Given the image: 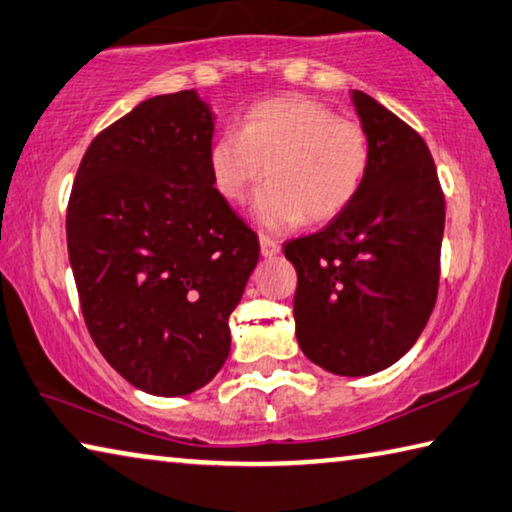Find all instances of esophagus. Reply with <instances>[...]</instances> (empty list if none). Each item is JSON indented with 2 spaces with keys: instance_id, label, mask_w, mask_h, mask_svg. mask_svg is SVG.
<instances>
[{
  "instance_id": "1",
  "label": "esophagus",
  "mask_w": 512,
  "mask_h": 512,
  "mask_svg": "<svg viewBox=\"0 0 512 512\" xmlns=\"http://www.w3.org/2000/svg\"><path fill=\"white\" fill-rule=\"evenodd\" d=\"M259 250H262L264 257H273L280 253V243L271 237H266V234H262V237H259Z\"/></svg>"
}]
</instances>
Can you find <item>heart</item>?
<instances>
[{
    "instance_id": "heart-1",
    "label": "heart",
    "mask_w": 512,
    "mask_h": 512,
    "mask_svg": "<svg viewBox=\"0 0 512 512\" xmlns=\"http://www.w3.org/2000/svg\"><path fill=\"white\" fill-rule=\"evenodd\" d=\"M255 218L269 230H289L305 218L330 221L360 196L371 168L364 129L307 97L259 102L209 143L214 191L239 205L262 180Z\"/></svg>"
}]
</instances>
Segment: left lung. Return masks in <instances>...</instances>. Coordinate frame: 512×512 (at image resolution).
Wrapping results in <instances>:
<instances>
[{
	"mask_svg": "<svg viewBox=\"0 0 512 512\" xmlns=\"http://www.w3.org/2000/svg\"><path fill=\"white\" fill-rule=\"evenodd\" d=\"M369 136L360 196L321 232L285 243L296 266V337L337 376L394 364L426 328L440 285L444 193L421 136L373 97L353 91Z\"/></svg>",
	"mask_w": 512,
	"mask_h": 512,
	"instance_id": "obj_1",
	"label": "left lung"
}]
</instances>
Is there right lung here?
<instances>
[{
  "instance_id": "1",
  "label": "right lung",
  "mask_w": 512,
  "mask_h": 512,
  "mask_svg": "<svg viewBox=\"0 0 512 512\" xmlns=\"http://www.w3.org/2000/svg\"><path fill=\"white\" fill-rule=\"evenodd\" d=\"M214 116L196 91L157 95L81 159L66 232L81 314L113 369L157 396L207 385L259 259L257 234L207 168Z\"/></svg>"
}]
</instances>
